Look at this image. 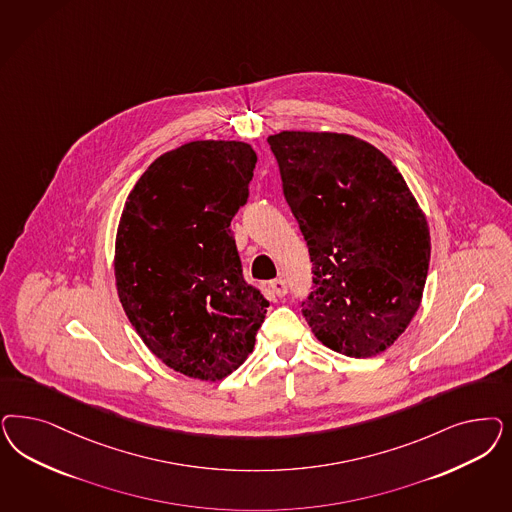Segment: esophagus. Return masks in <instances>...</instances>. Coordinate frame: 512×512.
Masks as SVG:
<instances>
[{
	"mask_svg": "<svg viewBox=\"0 0 512 512\" xmlns=\"http://www.w3.org/2000/svg\"><path fill=\"white\" fill-rule=\"evenodd\" d=\"M269 290L273 292V296L277 297H284L288 294V286H286V281H282V279L269 282Z\"/></svg>",
	"mask_w": 512,
	"mask_h": 512,
	"instance_id": "esophagus-1",
	"label": "esophagus"
}]
</instances>
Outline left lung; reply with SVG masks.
<instances>
[{"label":"left lung","instance_id":"left-lung-1","mask_svg":"<svg viewBox=\"0 0 512 512\" xmlns=\"http://www.w3.org/2000/svg\"><path fill=\"white\" fill-rule=\"evenodd\" d=\"M313 262L301 303L316 339L350 358L392 347L420 307L428 220L396 165L348 133L269 135Z\"/></svg>","mask_w":512,"mask_h":512}]
</instances>
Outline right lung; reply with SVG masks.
Masks as SVG:
<instances>
[{
  "mask_svg": "<svg viewBox=\"0 0 512 512\" xmlns=\"http://www.w3.org/2000/svg\"><path fill=\"white\" fill-rule=\"evenodd\" d=\"M256 160L243 141L184 143L149 165L120 215L118 299L150 352L192 379L245 362L269 307L243 279L231 231Z\"/></svg>",
  "mask_w": 512,
  "mask_h": 512,
  "instance_id": "1",
  "label": "right lung"
}]
</instances>
